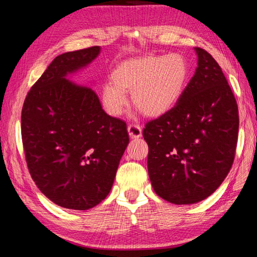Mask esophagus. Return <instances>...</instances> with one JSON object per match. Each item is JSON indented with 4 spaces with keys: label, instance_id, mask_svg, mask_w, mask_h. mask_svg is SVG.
<instances>
[{
    "label": "esophagus",
    "instance_id": "esophagus-1",
    "mask_svg": "<svg viewBox=\"0 0 257 257\" xmlns=\"http://www.w3.org/2000/svg\"><path fill=\"white\" fill-rule=\"evenodd\" d=\"M128 134L132 138L142 137V127L136 123H132L128 125Z\"/></svg>",
    "mask_w": 257,
    "mask_h": 257
}]
</instances>
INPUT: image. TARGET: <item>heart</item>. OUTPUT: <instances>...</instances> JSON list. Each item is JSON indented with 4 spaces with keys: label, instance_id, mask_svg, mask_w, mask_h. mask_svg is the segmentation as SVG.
I'll return each instance as SVG.
<instances>
[{
    "label": "heart",
    "instance_id": "1",
    "mask_svg": "<svg viewBox=\"0 0 257 257\" xmlns=\"http://www.w3.org/2000/svg\"><path fill=\"white\" fill-rule=\"evenodd\" d=\"M190 77L188 60L180 53L144 55L123 61L102 89V102L108 114L118 116L132 102L147 116L169 112L184 94Z\"/></svg>",
    "mask_w": 257,
    "mask_h": 257
}]
</instances>
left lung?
Here are the masks:
<instances>
[{
  "mask_svg": "<svg viewBox=\"0 0 257 257\" xmlns=\"http://www.w3.org/2000/svg\"><path fill=\"white\" fill-rule=\"evenodd\" d=\"M197 68L170 111L147 122V168L154 191L177 205L203 201L217 189L236 154L238 105L210 53L195 47Z\"/></svg>",
  "mask_w": 257,
  "mask_h": 257,
  "instance_id": "8db88e82",
  "label": "left lung"
}]
</instances>
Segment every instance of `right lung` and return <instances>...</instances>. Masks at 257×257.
<instances>
[{
  "label": "right lung",
  "mask_w": 257,
  "mask_h": 257,
  "mask_svg": "<svg viewBox=\"0 0 257 257\" xmlns=\"http://www.w3.org/2000/svg\"><path fill=\"white\" fill-rule=\"evenodd\" d=\"M99 51L93 46L56 56L21 112L30 176L47 198L70 210H88L105 199L129 143L124 121L106 114L94 90L67 79Z\"/></svg>",
  "instance_id": "right-lung-1"
}]
</instances>
